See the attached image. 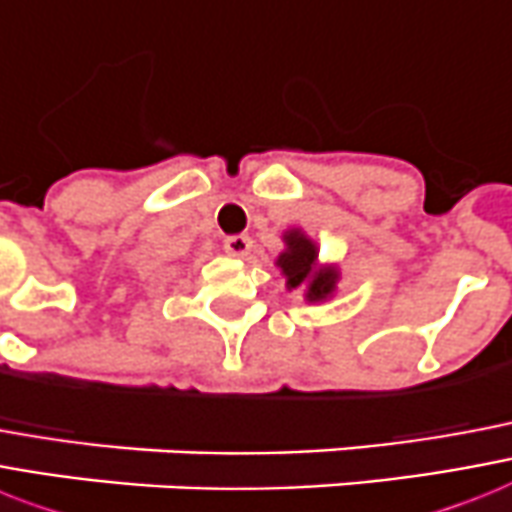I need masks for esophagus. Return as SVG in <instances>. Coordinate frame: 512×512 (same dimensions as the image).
Here are the masks:
<instances>
[{
	"label": "esophagus",
	"mask_w": 512,
	"mask_h": 512,
	"mask_svg": "<svg viewBox=\"0 0 512 512\" xmlns=\"http://www.w3.org/2000/svg\"><path fill=\"white\" fill-rule=\"evenodd\" d=\"M228 255L234 257H247L249 249H252V239L247 234H234V236H226V242H223Z\"/></svg>",
	"instance_id": "1"
}]
</instances>
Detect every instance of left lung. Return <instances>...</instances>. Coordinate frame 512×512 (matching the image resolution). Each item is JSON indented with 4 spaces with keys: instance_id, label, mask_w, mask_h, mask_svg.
<instances>
[{
    "instance_id": "left-lung-1",
    "label": "left lung",
    "mask_w": 512,
    "mask_h": 512,
    "mask_svg": "<svg viewBox=\"0 0 512 512\" xmlns=\"http://www.w3.org/2000/svg\"><path fill=\"white\" fill-rule=\"evenodd\" d=\"M286 252H281L276 260V265L284 270L286 284L297 289L307 281V299L310 302H321L328 294L334 292L336 286V270L334 268H321L315 270V257H318V249L315 244L307 239L302 231H289L284 234Z\"/></svg>"
}]
</instances>
